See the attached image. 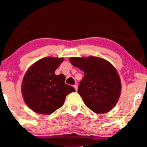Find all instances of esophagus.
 Instances as JSON below:
<instances>
[{
    "mask_svg": "<svg viewBox=\"0 0 147 147\" xmlns=\"http://www.w3.org/2000/svg\"><path fill=\"white\" fill-rule=\"evenodd\" d=\"M74 88H75V90H76V91H77L78 90V85L77 84H75V85L74 86Z\"/></svg>",
    "mask_w": 147,
    "mask_h": 147,
    "instance_id": "34e87169",
    "label": "esophagus"
}]
</instances>
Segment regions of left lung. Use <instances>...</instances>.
<instances>
[{
	"label": "left lung",
	"instance_id": "8db88e82",
	"mask_svg": "<svg viewBox=\"0 0 147 147\" xmlns=\"http://www.w3.org/2000/svg\"><path fill=\"white\" fill-rule=\"evenodd\" d=\"M72 65L80 68L84 76L78 94L94 112L104 114L115 106L121 93V82L115 67L100 57H70Z\"/></svg>",
	"mask_w": 147,
	"mask_h": 147
}]
</instances>
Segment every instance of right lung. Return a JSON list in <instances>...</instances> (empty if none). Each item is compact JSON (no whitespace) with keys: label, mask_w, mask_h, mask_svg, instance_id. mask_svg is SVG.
Here are the masks:
<instances>
[{"label":"right lung","mask_w":147,"mask_h":147,"mask_svg":"<svg viewBox=\"0 0 147 147\" xmlns=\"http://www.w3.org/2000/svg\"><path fill=\"white\" fill-rule=\"evenodd\" d=\"M63 61V58L44 57L25 73L21 91L26 104L34 112L51 114L63 105L67 94L76 91L65 83L64 75L55 74Z\"/></svg>","instance_id":"obj_1"}]
</instances>
